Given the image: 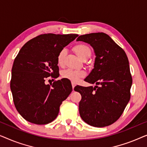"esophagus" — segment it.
<instances>
[{
	"label": "esophagus",
	"mask_w": 147,
	"mask_h": 147,
	"mask_svg": "<svg viewBox=\"0 0 147 147\" xmlns=\"http://www.w3.org/2000/svg\"><path fill=\"white\" fill-rule=\"evenodd\" d=\"M71 85H72V88H73V90H74V88H75V86H76V83H74V82H72Z\"/></svg>",
	"instance_id": "obj_1"
}]
</instances>
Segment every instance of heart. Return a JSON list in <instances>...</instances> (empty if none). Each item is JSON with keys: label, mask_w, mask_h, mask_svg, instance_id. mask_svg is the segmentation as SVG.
<instances>
[{"label": "heart", "mask_w": 147, "mask_h": 147, "mask_svg": "<svg viewBox=\"0 0 147 147\" xmlns=\"http://www.w3.org/2000/svg\"><path fill=\"white\" fill-rule=\"evenodd\" d=\"M74 51L76 53L83 59L86 56H90L91 54V49L88 46L84 44H80L74 47ZM66 54V50L65 49H62L57 55V63L58 65H63L64 58ZM62 77L65 79L69 80L73 82H77L86 76V72L83 70H76V69H66L62 72Z\"/></svg>", "instance_id": "1"}]
</instances>
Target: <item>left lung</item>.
Here are the masks:
<instances>
[{
	"instance_id": "1",
	"label": "left lung",
	"mask_w": 147,
	"mask_h": 147,
	"mask_svg": "<svg viewBox=\"0 0 147 147\" xmlns=\"http://www.w3.org/2000/svg\"><path fill=\"white\" fill-rule=\"evenodd\" d=\"M79 41L90 44L96 55L94 69L84 80L95 87L74 88L82 96L80 116L90 126H109L120 117L130 98L132 79L127 55L106 33L83 35Z\"/></svg>"
}]
</instances>
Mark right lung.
Segmentation results:
<instances>
[{"instance_id": "1", "label": "right lung", "mask_w": 147, "mask_h": 147, "mask_svg": "<svg viewBox=\"0 0 147 147\" xmlns=\"http://www.w3.org/2000/svg\"><path fill=\"white\" fill-rule=\"evenodd\" d=\"M77 34L40 35L24 45L12 67L11 90L15 108L22 117L36 124L54 120L62 102L72 91L69 80L55 81L51 86L46 78H57V55L73 41Z\"/></svg>"}]
</instances>
